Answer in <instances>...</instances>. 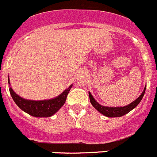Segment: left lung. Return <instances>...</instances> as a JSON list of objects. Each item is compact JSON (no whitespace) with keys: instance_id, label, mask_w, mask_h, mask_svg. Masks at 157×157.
Wrapping results in <instances>:
<instances>
[{"instance_id":"1","label":"left lung","mask_w":157,"mask_h":157,"mask_svg":"<svg viewBox=\"0 0 157 157\" xmlns=\"http://www.w3.org/2000/svg\"><path fill=\"white\" fill-rule=\"evenodd\" d=\"M145 87H146V86H145V88H144L143 91H142V93L141 94V95L139 96L137 99H135L134 101H132L131 103L128 104V105L121 107H109L101 105L94 99V97L92 96V94H91V92H88V94L91 105H93V107H94L95 109H97L98 112L101 113L102 115L105 116V117H120L125 115V114H127L128 113H129L130 111H131L133 109H135V107L139 104L141 100L143 98L144 94H145Z\"/></svg>"}]
</instances>
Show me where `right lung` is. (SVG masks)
I'll return each instance as SVG.
<instances>
[{
    "label": "right lung",
    "mask_w": 157,
    "mask_h": 157,
    "mask_svg": "<svg viewBox=\"0 0 157 157\" xmlns=\"http://www.w3.org/2000/svg\"><path fill=\"white\" fill-rule=\"evenodd\" d=\"M8 84H9L10 94L12 95V99L14 100L15 104L22 111L35 117H49L54 115L56 112L59 111V109L64 105L69 91L73 87V84H71L68 88H66L62 94L57 96L56 98L48 100L34 101V100L25 99L18 95L10 86L9 77H8Z\"/></svg>",
    "instance_id": "add662e5"
}]
</instances>
